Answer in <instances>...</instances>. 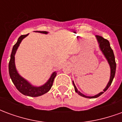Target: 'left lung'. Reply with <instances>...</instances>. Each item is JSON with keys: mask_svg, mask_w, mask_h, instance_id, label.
Here are the masks:
<instances>
[{"mask_svg": "<svg viewBox=\"0 0 122 122\" xmlns=\"http://www.w3.org/2000/svg\"><path fill=\"white\" fill-rule=\"evenodd\" d=\"M95 38L97 40V42L99 44V50L101 51V53L103 54V56L105 57V59H107L108 63L110 66V79L109 81L108 82L107 86L105 87V89L103 90V92H100L99 93L95 95L94 96H87V95H85L83 93H82L81 92H79L78 89L76 87V86L74 84V82L72 81L73 83V86L74 87V91L76 92L78 94L82 96V97H86V98H89V99H93V98H97V97H99L100 95L105 92L107 90H108V88L110 87V85L112 82V80L114 78L115 76V72H116V64L115 61V57H114V52L113 50H112V48H110V43L108 42V40L107 39H105L104 38H102V36H95Z\"/></svg>", "mask_w": 122, "mask_h": 122, "instance_id": "1", "label": "left lung"}]
</instances>
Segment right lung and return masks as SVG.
Masks as SVG:
<instances>
[{"instance_id": "right-lung-1", "label": "right lung", "mask_w": 122, "mask_h": 122, "mask_svg": "<svg viewBox=\"0 0 122 122\" xmlns=\"http://www.w3.org/2000/svg\"><path fill=\"white\" fill-rule=\"evenodd\" d=\"M36 32H40L42 34L47 35L48 32L47 31H35ZM29 35V34H28ZM28 35H21L17 40L16 44L12 48V53L10 56L8 69H9V74L10 78L12 79V82L16 87L17 90L21 93L24 95L29 96V97H38L40 95L45 94L50 90L51 87L53 85V80L55 77L57 75V71H54L51 74L50 78L47 80L45 84H44L40 86H36L32 85L31 83L28 81L27 80L22 77L17 71L15 63V55L16 53L18 47L24 38L27 36Z\"/></svg>"}]
</instances>
